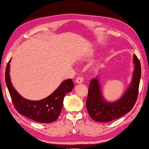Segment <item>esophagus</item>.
Masks as SVG:
<instances>
[{
	"mask_svg": "<svg viewBox=\"0 0 149 149\" xmlns=\"http://www.w3.org/2000/svg\"><path fill=\"white\" fill-rule=\"evenodd\" d=\"M83 80H84L83 78L79 77H77V79H76V82L77 84H80V83H82V82H83Z\"/></svg>",
	"mask_w": 149,
	"mask_h": 149,
	"instance_id": "1",
	"label": "esophagus"
}]
</instances>
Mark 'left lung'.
I'll list each match as a JSON object with an SVG mask.
<instances>
[{
	"mask_svg": "<svg viewBox=\"0 0 149 149\" xmlns=\"http://www.w3.org/2000/svg\"><path fill=\"white\" fill-rule=\"evenodd\" d=\"M135 70L132 82L123 96L116 102L104 100L97 78L90 82L86 99V109L90 116L97 122H108L121 118L131 111L137 100L141 76V63L136 55L133 56Z\"/></svg>",
	"mask_w": 149,
	"mask_h": 149,
	"instance_id": "8db88e82",
	"label": "left lung"
}]
</instances>
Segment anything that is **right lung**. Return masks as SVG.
<instances>
[{
    "label": "right lung",
    "instance_id": "obj_1",
    "mask_svg": "<svg viewBox=\"0 0 149 149\" xmlns=\"http://www.w3.org/2000/svg\"><path fill=\"white\" fill-rule=\"evenodd\" d=\"M9 69L10 61L6 68L5 81L17 111L37 122L48 123L57 120L62 110L64 97L74 88L72 79L63 81L53 93L46 98L40 101H31L22 97L14 89L10 79Z\"/></svg>",
    "mask_w": 149,
    "mask_h": 149
}]
</instances>
